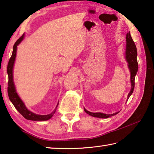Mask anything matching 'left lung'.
I'll list each match as a JSON object with an SVG mask.
<instances>
[{"label": "left lung", "instance_id": "left-lung-1", "mask_svg": "<svg viewBox=\"0 0 154 154\" xmlns=\"http://www.w3.org/2000/svg\"><path fill=\"white\" fill-rule=\"evenodd\" d=\"M126 50H125V58L126 60L128 63V68L129 69L130 74H131V89L130 92L128 93L127 96V100L129 98V97L133 94L134 88H135V78L137 75V72L138 71V63L137 59V50L135 42L131 38L130 32L127 33L126 35ZM84 111L87 114L91 116L96 117V118H101V119H107L109 117L113 116L116 114H118L119 112H117L107 114L102 112H91L86 109L84 108Z\"/></svg>", "mask_w": 154, "mask_h": 154}]
</instances>
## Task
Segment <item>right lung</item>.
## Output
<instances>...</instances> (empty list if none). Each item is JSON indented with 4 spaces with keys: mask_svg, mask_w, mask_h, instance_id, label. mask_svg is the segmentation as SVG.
Wrapping results in <instances>:
<instances>
[{
    "mask_svg": "<svg viewBox=\"0 0 154 154\" xmlns=\"http://www.w3.org/2000/svg\"><path fill=\"white\" fill-rule=\"evenodd\" d=\"M25 37V33H23V35L21 36L20 38H19L15 44H14L13 48V53L11 55V57L10 58L9 63L7 65V74L8 77H9V82H8V96H9L10 101L12 102L13 106L15 108L18 110V112L20 113L22 116H23L25 119L27 120H29V121H48L54 115L55 113L56 110L58 105V103L57 104V106L54 110L52 111L49 114H46V115H40V114H37L32 112L28 109L26 108V105H25L24 102L22 101V100L19 96L18 94L17 93L16 88L15 86V83H14L13 81V67L14 64H15V58H16V54H17V46L20 44L22 40H23Z\"/></svg>",
    "mask_w": 154,
    "mask_h": 154,
    "instance_id": "obj_1",
    "label": "right lung"
}]
</instances>
